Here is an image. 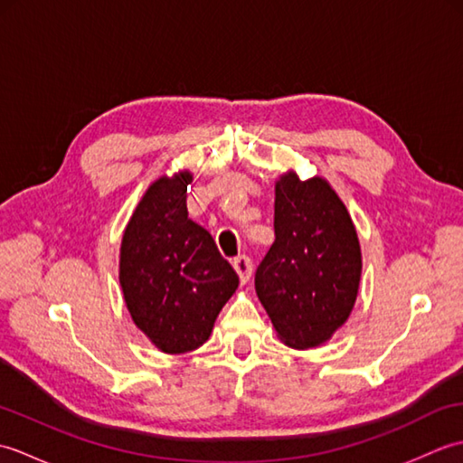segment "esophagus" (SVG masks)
I'll return each mask as SVG.
<instances>
[{
    "label": "esophagus",
    "instance_id": "esophagus-1",
    "mask_svg": "<svg viewBox=\"0 0 463 463\" xmlns=\"http://www.w3.org/2000/svg\"><path fill=\"white\" fill-rule=\"evenodd\" d=\"M232 267H234V270H237L242 284L249 282L250 274H252V260L247 257V254H239V257L232 260Z\"/></svg>",
    "mask_w": 463,
    "mask_h": 463
}]
</instances>
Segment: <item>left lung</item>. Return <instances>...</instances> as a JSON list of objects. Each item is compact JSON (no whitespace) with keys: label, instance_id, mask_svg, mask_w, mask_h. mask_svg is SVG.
<instances>
[{"label":"left lung","instance_id":"obj_1","mask_svg":"<svg viewBox=\"0 0 463 463\" xmlns=\"http://www.w3.org/2000/svg\"><path fill=\"white\" fill-rule=\"evenodd\" d=\"M274 242L254 274L259 300L279 338L307 350L348 320L362 274L354 222L326 179L294 171L274 184Z\"/></svg>","mask_w":463,"mask_h":463}]
</instances>
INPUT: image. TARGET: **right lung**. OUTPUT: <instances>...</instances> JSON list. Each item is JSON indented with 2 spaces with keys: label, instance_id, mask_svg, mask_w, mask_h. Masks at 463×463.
Instances as JSON below:
<instances>
[{
  "label": "right lung",
  "instance_id": "right-lung-1",
  "mask_svg": "<svg viewBox=\"0 0 463 463\" xmlns=\"http://www.w3.org/2000/svg\"><path fill=\"white\" fill-rule=\"evenodd\" d=\"M189 171L156 179L123 232L119 282L137 328L166 354L209 340L239 287L234 269L201 224L189 219Z\"/></svg>",
  "mask_w": 463,
  "mask_h": 463
}]
</instances>
